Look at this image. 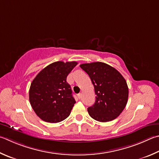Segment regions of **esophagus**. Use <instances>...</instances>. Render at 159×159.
<instances>
[{
  "label": "esophagus",
  "instance_id": "34e87169",
  "mask_svg": "<svg viewBox=\"0 0 159 159\" xmlns=\"http://www.w3.org/2000/svg\"><path fill=\"white\" fill-rule=\"evenodd\" d=\"M77 96H78V98H79V99H80V98H81V96H82V95H81V94H80V93H79V94H78V95H77Z\"/></svg>",
  "mask_w": 159,
  "mask_h": 159
}]
</instances>
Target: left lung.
Returning <instances> with one entry per match:
<instances>
[{
  "label": "left lung",
  "mask_w": 159,
  "mask_h": 159,
  "mask_svg": "<svg viewBox=\"0 0 159 159\" xmlns=\"http://www.w3.org/2000/svg\"><path fill=\"white\" fill-rule=\"evenodd\" d=\"M80 67L89 75L97 95L94 105L88 108L89 116L102 122L115 120L127 103L129 88L125 78L103 62L85 63Z\"/></svg>",
  "instance_id": "obj_1"
}]
</instances>
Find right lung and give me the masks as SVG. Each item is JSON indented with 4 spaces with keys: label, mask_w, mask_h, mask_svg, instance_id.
Segmentation results:
<instances>
[{
    "label": "right lung",
    "mask_w": 159,
    "mask_h": 159,
    "mask_svg": "<svg viewBox=\"0 0 159 159\" xmlns=\"http://www.w3.org/2000/svg\"><path fill=\"white\" fill-rule=\"evenodd\" d=\"M78 62L51 63L37 75L30 85L29 100L40 119L57 123L66 119L76 103L67 77Z\"/></svg>",
    "instance_id": "add662e5"
}]
</instances>
